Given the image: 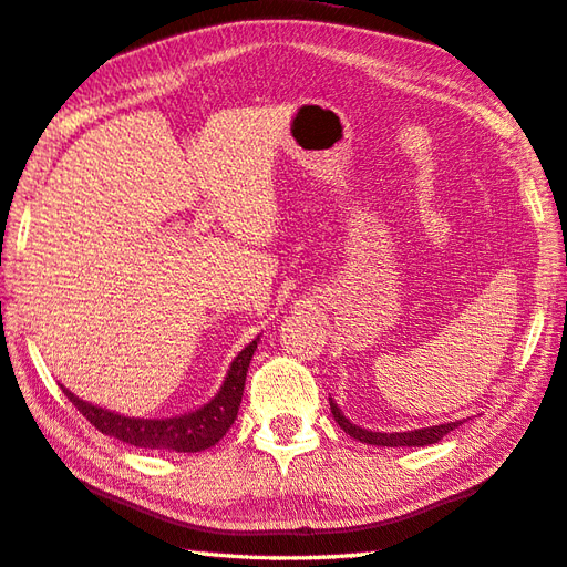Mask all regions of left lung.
Segmentation results:
<instances>
[{"label": "left lung", "instance_id": "8db88e82", "mask_svg": "<svg viewBox=\"0 0 567 567\" xmlns=\"http://www.w3.org/2000/svg\"><path fill=\"white\" fill-rule=\"evenodd\" d=\"M329 405H331V415H334L339 427L347 432V435H351L359 442H365V445H379V447H427V445H435V442H440L450 430L462 425V420H457V423H442V425L420 427V430L379 432V430H365L361 425H353L351 420L341 413L339 405L331 401V398H329Z\"/></svg>", "mask_w": 567, "mask_h": 567}]
</instances>
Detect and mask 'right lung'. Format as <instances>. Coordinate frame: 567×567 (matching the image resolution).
I'll return each mask as SVG.
<instances>
[{"instance_id": "1", "label": "right lung", "mask_w": 567, "mask_h": 567, "mask_svg": "<svg viewBox=\"0 0 567 567\" xmlns=\"http://www.w3.org/2000/svg\"><path fill=\"white\" fill-rule=\"evenodd\" d=\"M258 339H252L236 359L226 373V381L220 383L218 393L210 398L202 408L192 410L184 415L172 417H130L120 415L115 410L100 408L73 395L69 388L63 393L69 401L81 410L83 417L95 430L115 440L127 442V445L144 450H169V452H202L214 447L216 442L226 435L233 420L238 417L243 388H246V375L250 369L252 353L258 349Z\"/></svg>"}]
</instances>
